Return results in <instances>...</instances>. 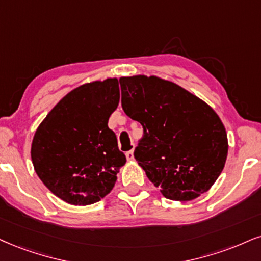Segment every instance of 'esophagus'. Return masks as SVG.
I'll list each match as a JSON object with an SVG mask.
<instances>
[{
  "label": "esophagus",
  "instance_id": "obj_1",
  "mask_svg": "<svg viewBox=\"0 0 261 261\" xmlns=\"http://www.w3.org/2000/svg\"><path fill=\"white\" fill-rule=\"evenodd\" d=\"M125 157H127V161H129V162H132V161H134V153L133 151H128V152H125Z\"/></svg>",
  "mask_w": 261,
  "mask_h": 261
}]
</instances>
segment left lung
I'll use <instances>...</instances> for the list:
<instances>
[{"instance_id": "obj_1", "label": "left lung", "mask_w": 261, "mask_h": 261, "mask_svg": "<svg viewBox=\"0 0 261 261\" xmlns=\"http://www.w3.org/2000/svg\"><path fill=\"white\" fill-rule=\"evenodd\" d=\"M120 83L125 115L144 128L134 157L150 181L172 201H192L207 192L229 151L226 129L213 108L153 75L123 76Z\"/></svg>"}]
</instances>
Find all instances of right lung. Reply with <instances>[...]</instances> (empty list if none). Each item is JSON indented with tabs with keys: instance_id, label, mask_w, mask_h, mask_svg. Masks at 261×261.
<instances>
[{
	"instance_id": "add662e5",
	"label": "right lung",
	"mask_w": 261,
	"mask_h": 261,
	"mask_svg": "<svg viewBox=\"0 0 261 261\" xmlns=\"http://www.w3.org/2000/svg\"><path fill=\"white\" fill-rule=\"evenodd\" d=\"M118 102L116 77L85 83L60 99L35 132V172L66 203L93 204L115 186L125 156L108 122Z\"/></svg>"
}]
</instances>
